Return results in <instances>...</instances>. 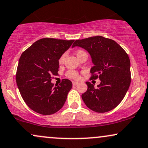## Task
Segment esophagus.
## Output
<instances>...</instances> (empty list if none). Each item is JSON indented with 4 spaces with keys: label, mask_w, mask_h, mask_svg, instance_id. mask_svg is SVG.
<instances>
[{
    "label": "esophagus",
    "mask_w": 148,
    "mask_h": 148,
    "mask_svg": "<svg viewBox=\"0 0 148 148\" xmlns=\"http://www.w3.org/2000/svg\"><path fill=\"white\" fill-rule=\"evenodd\" d=\"M78 84H79V83H78V82H75V81L72 82V85H74V86H75V85H78Z\"/></svg>",
    "instance_id": "1"
}]
</instances>
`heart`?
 <instances>
[{
  "mask_svg": "<svg viewBox=\"0 0 148 148\" xmlns=\"http://www.w3.org/2000/svg\"><path fill=\"white\" fill-rule=\"evenodd\" d=\"M82 52H84V51H82V50L77 51V52H76V56H77V55H79V54H81V53H82ZM65 54H63V55H61V56L59 58L58 63H59L60 64L63 63L64 60H65ZM66 76L68 78H70V79H78V77H79V74H78V73L76 72V71H74V70L67 71L66 73Z\"/></svg>",
  "mask_w": 148,
  "mask_h": 148,
  "instance_id": "heart-1",
  "label": "heart"
}]
</instances>
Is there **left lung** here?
Wrapping results in <instances>:
<instances>
[{
    "mask_svg": "<svg viewBox=\"0 0 148 148\" xmlns=\"http://www.w3.org/2000/svg\"><path fill=\"white\" fill-rule=\"evenodd\" d=\"M75 46L88 51L94 64L90 70L91 79L101 80L97 88L86 82L88 90L81 96L85 104L99 113L113 110L123 99L130 85L127 54L114 40L101 36L76 40L72 47Z\"/></svg>",
    "mask_w": 148,
    "mask_h": 148,
    "instance_id": "8db88e82",
    "label": "left lung"
}]
</instances>
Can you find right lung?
Instances as JSON below:
<instances>
[{"mask_svg": "<svg viewBox=\"0 0 148 148\" xmlns=\"http://www.w3.org/2000/svg\"><path fill=\"white\" fill-rule=\"evenodd\" d=\"M74 41L44 38L21 54L16 80L21 97L33 111L50 115L65 104L72 82L65 79L59 85H54L51 81L53 75H58L59 58Z\"/></svg>", "mask_w": 148, "mask_h": 148, "instance_id": "1", "label": "right lung"}]
</instances>
